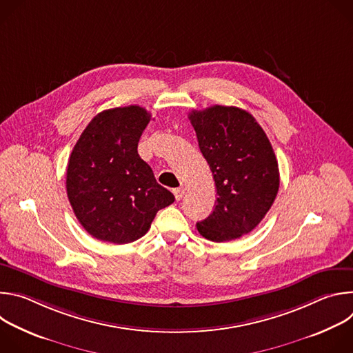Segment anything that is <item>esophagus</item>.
Masks as SVG:
<instances>
[{
	"label": "esophagus",
	"instance_id": "esophagus-1",
	"mask_svg": "<svg viewBox=\"0 0 353 353\" xmlns=\"http://www.w3.org/2000/svg\"><path fill=\"white\" fill-rule=\"evenodd\" d=\"M173 194H174L176 201H181V198H183V196H184V194H185V190H184L183 187H180V188H174V190H173Z\"/></svg>",
	"mask_w": 353,
	"mask_h": 353
}]
</instances>
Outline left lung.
Here are the masks:
<instances>
[{"label": "left lung", "mask_w": 353, "mask_h": 353, "mask_svg": "<svg viewBox=\"0 0 353 353\" xmlns=\"http://www.w3.org/2000/svg\"><path fill=\"white\" fill-rule=\"evenodd\" d=\"M188 119L216 187L212 214L196 223L199 234L216 243L250 233L272 207L279 188L274 149L248 112L233 106L192 110Z\"/></svg>", "instance_id": "8db88e82"}]
</instances>
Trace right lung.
Wrapping results in <instances>:
<instances>
[{
	"mask_svg": "<svg viewBox=\"0 0 353 353\" xmlns=\"http://www.w3.org/2000/svg\"><path fill=\"white\" fill-rule=\"evenodd\" d=\"M150 120L139 106L96 114L75 143L67 168V195L83 229L97 240L127 244L142 237L174 195L157 183L138 155Z\"/></svg>",
	"mask_w": 353,
	"mask_h": 353,
	"instance_id": "right-lung-1",
	"label": "right lung"
}]
</instances>
